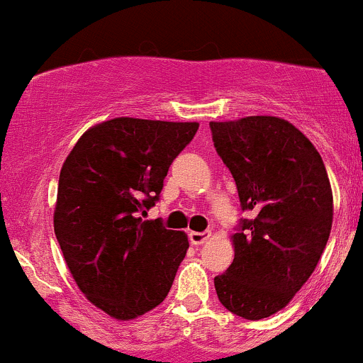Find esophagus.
<instances>
[{
    "label": "esophagus",
    "mask_w": 363,
    "mask_h": 363,
    "mask_svg": "<svg viewBox=\"0 0 363 363\" xmlns=\"http://www.w3.org/2000/svg\"><path fill=\"white\" fill-rule=\"evenodd\" d=\"M189 240L192 245H203L210 240V233H197V231H190L189 233Z\"/></svg>",
    "instance_id": "34e87169"
}]
</instances>
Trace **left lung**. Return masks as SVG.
<instances>
[{
    "mask_svg": "<svg viewBox=\"0 0 363 363\" xmlns=\"http://www.w3.org/2000/svg\"><path fill=\"white\" fill-rule=\"evenodd\" d=\"M210 127L242 208L252 211L231 236L235 259L215 277V291L240 318H268L291 302L325 250L333 220L328 174L288 120L245 116Z\"/></svg>",
    "mask_w": 363,
    "mask_h": 363,
    "instance_id": "obj_1",
    "label": "left lung"
}]
</instances>
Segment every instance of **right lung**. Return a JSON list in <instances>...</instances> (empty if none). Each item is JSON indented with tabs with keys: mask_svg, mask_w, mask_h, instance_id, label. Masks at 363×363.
I'll use <instances>...</instances> for the list:
<instances>
[{
	"mask_svg": "<svg viewBox=\"0 0 363 363\" xmlns=\"http://www.w3.org/2000/svg\"><path fill=\"white\" fill-rule=\"evenodd\" d=\"M197 127L113 118L88 128L61 166L56 238L77 288L111 318L146 314L173 286L186 235L143 217Z\"/></svg>",
	"mask_w": 363,
	"mask_h": 363,
	"instance_id": "1",
	"label": "right lung"
}]
</instances>
